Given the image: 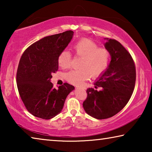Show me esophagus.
<instances>
[{
    "label": "esophagus",
    "instance_id": "1",
    "mask_svg": "<svg viewBox=\"0 0 152 152\" xmlns=\"http://www.w3.org/2000/svg\"><path fill=\"white\" fill-rule=\"evenodd\" d=\"M76 89H78V88H81V87H80V86H76Z\"/></svg>",
    "mask_w": 152,
    "mask_h": 152
}]
</instances>
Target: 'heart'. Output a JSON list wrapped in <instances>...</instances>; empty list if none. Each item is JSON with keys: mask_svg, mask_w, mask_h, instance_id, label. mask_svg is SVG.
I'll return each mask as SVG.
<instances>
[{"mask_svg": "<svg viewBox=\"0 0 152 152\" xmlns=\"http://www.w3.org/2000/svg\"><path fill=\"white\" fill-rule=\"evenodd\" d=\"M76 55L82 58L79 64V69L68 72L66 79L70 83L80 86L90 77L96 78L107 70L109 63L110 54L104 48H99L92 41L84 39L74 45ZM59 66L62 68H68L71 66V54L64 50L58 58Z\"/></svg>", "mask_w": 152, "mask_h": 152, "instance_id": "b5f03b06", "label": "heart"}]
</instances>
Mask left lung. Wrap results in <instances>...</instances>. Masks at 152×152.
<instances>
[{
	"instance_id": "1",
	"label": "left lung",
	"mask_w": 152,
	"mask_h": 152,
	"mask_svg": "<svg viewBox=\"0 0 152 152\" xmlns=\"http://www.w3.org/2000/svg\"><path fill=\"white\" fill-rule=\"evenodd\" d=\"M104 48L109 51L110 61L107 70L98 77L94 88L87 89L83 108L90 116L104 119L121 111L129 101L134 90L136 72L130 53L115 39L104 38Z\"/></svg>"
}]
</instances>
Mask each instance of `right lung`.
<instances>
[{
	"instance_id": "obj_1",
	"label": "right lung",
	"mask_w": 152,
	"mask_h": 152,
	"mask_svg": "<svg viewBox=\"0 0 152 152\" xmlns=\"http://www.w3.org/2000/svg\"><path fill=\"white\" fill-rule=\"evenodd\" d=\"M67 31L47 36L30 45L19 61L17 73L18 91L27 109L33 116L50 119L60 113L74 86L68 83L57 89L51 82L58 70V58L72 39Z\"/></svg>"
}]
</instances>
